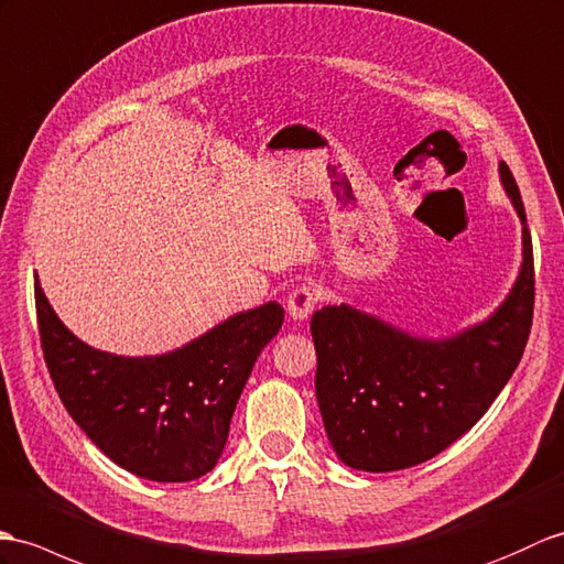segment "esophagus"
I'll list each match as a JSON object with an SVG mask.
<instances>
[{"mask_svg": "<svg viewBox=\"0 0 564 564\" xmlns=\"http://www.w3.org/2000/svg\"><path fill=\"white\" fill-rule=\"evenodd\" d=\"M314 305H317V293H314V288L310 285H297L285 300V310L295 322L307 319L314 312Z\"/></svg>", "mask_w": 564, "mask_h": 564, "instance_id": "obj_1", "label": "esophagus"}]
</instances>
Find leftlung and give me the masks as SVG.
Instances as JSON below:
<instances>
[{
	"label": "left lung",
	"mask_w": 564,
	"mask_h": 564,
	"mask_svg": "<svg viewBox=\"0 0 564 564\" xmlns=\"http://www.w3.org/2000/svg\"><path fill=\"white\" fill-rule=\"evenodd\" d=\"M500 182L521 220V269L486 322L449 338H421L350 305L312 314L317 401L346 466L387 474L423 464L474 427L505 389L533 322V247L512 170Z\"/></svg>",
	"instance_id": "8db88e82"
}]
</instances>
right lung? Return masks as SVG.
Wrapping results in <instances>:
<instances>
[{
	"label": "right lung",
	"mask_w": 564,
	"mask_h": 564,
	"mask_svg": "<svg viewBox=\"0 0 564 564\" xmlns=\"http://www.w3.org/2000/svg\"><path fill=\"white\" fill-rule=\"evenodd\" d=\"M45 365L74 423L129 474L187 482L216 466L250 372L283 324V307L238 312L163 356L90 348L59 322L35 279Z\"/></svg>",
	"instance_id": "obj_1"
}]
</instances>
